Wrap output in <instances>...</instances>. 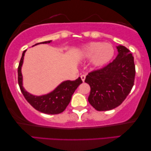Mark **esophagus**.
<instances>
[{"mask_svg":"<svg viewBox=\"0 0 151 151\" xmlns=\"http://www.w3.org/2000/svg\"><path fill=\"white\" fill-rule=\"evenodd\" d=\"M81 80H82L83 81H84L85 79H86V75H81Z\"/></svg>","mask_w":151,"mask_h":151,"instance_id":"esophagus-1","label":"esophagus"}]
</instances>
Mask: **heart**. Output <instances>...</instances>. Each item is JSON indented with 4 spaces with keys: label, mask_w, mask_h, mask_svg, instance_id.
Segmentation results:
<instances>
[{
    "label": "heart",
    "mask_w": 151,
    "mask_h": 151,
    "mask_svg": "<svg viewBox=\"0 0 151 151\" xmlns=\"http://www.w3.org/2000/svg\"><path fill=\"white\" fill-rule=\"evenodd\" d=\"M114 54L112 45L108 43L92 42L83 47L81 55L84 58H92V63L96 67L106 65Z\"/></svg>",
    "instance_id": "1"
}]
</instances>
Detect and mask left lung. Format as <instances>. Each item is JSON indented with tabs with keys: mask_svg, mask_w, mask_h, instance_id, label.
Masks as SVG:
<instances>
[{
	"mask_svg": "<svg viewBox=\"0 0 151 151\" xmlns=\"http://www.w3.org/2000/svg\"><path fill=\"white\" fill-rule=\"evenodd\" d=\"M118 54L112 62L91 71L85 82L90 86L88 102L96 110L106 111L123 102L134 86V57L124 46H117Z\"/></svg>",
	"mask_w": 151,
	"mask_h": 151,
	"instance_id": "1",
	"label": "left lung"
}]
</instances>
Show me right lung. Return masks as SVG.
<instances>
[{
  "mask_svg": "<svg viewBox=\"0 0 151 151\" xmlns=\"http://www.w3.org/2000/svg\"><path fill=\"white\" fill-rule=\"evenodd\" d=\"M51 41L41 42L35 44V45L40 43H49ZM24 50L20 60L18 67V82L20 89L24 98L33 107L39 112L47 114H58L63 112L69 103L70 102L73 93L80 86L82 81L79 77L74 81L67 80L59 84L53 92L43 96H34L27 92L23 86V76L21 73V67L23 63Z\"/></svg>",
  "mask_w": 151,
  "mask_h": 151,
  "instance_id": "add662e5",
  "label": "right lung"
}]
</instances>
